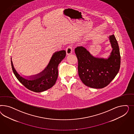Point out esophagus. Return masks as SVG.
Wrapping results in <instances>:
<instances>
[{
    "instance_id": "1",
    "label": "esophagus",
    "mask_w": 134,
    "mask_h": 134,
    "mask_svg": "<svg viewBox=\"0 0 134 134\" xmlns=\"http://www.w3.org/2000/svg\"><path fill=\"white\" fill-rule=\"evenodd\" d=\"M73 49V46H68L67 49H66V53H67V54L69 55L70 54H71L72 53Z\"/></svg>"
}]
</instances>
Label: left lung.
<instances>
[{
	"label": "left lung",
	"mask_w": 134,
	"mask_h": 134,
	"mask_svg": "<svg viewBox=\"0 0 134 134\" xmlns=\"http://www.w3.org/2000/svg\"><path fill=\"white\" fill-rule=\"evenodd\" d=\"M109 38L113 50L108 59L93 57L82 46L75 49L78 60L79 76L87 86L104 88L110 84L119 70L121 57L118 41L114 35Z\"/></svg>",
	"instance_id": "obj_1"
}]
</instances>
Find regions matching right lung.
<instances>
[{
    "label": "right lung",
    "mask_w": 134,
    "mask_h": 134,
    "mask_svg": "<svg viewBox=\"0 0 134 134\" xmlns=\"http://www.w3.org/2000/svg\"><path fill=\"white\" fill-rule=\"evenodd\" d=\"M66 53L64 50L54 53L47 68L30 80L21 77L14 68L12 61L11 65L13 73L19 81L27 89L35 92H41L52 87L58 77V66L65 58Z\"/></svg>",
    "instance_id": "add662e5"
}]
</instances>
